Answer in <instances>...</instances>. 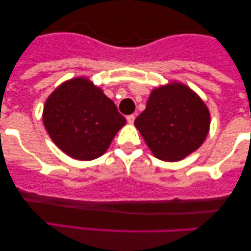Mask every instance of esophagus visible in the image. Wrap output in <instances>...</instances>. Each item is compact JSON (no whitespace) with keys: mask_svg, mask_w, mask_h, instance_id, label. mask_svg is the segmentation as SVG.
Segmentation results:
<instances>
[{"mask_svg":"<svg viewBox=\"0 0 251 251\" xmlns=\"http://www.w3.org/2000/svg\"><path fill=\"white\" fill-rule=\"evenodd\" d=\"M134 119H135V117L133 116V114H129V116L126 117V120H127L128 124H133Z\"/></svg>","mask_w":251,"mask_h":251,"instance_id":"esophagus-1","label":"esophagus"}]
</instances>
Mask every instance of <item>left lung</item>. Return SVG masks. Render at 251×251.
Instances as JSON below:
<instances>
[{"label":"left lung","instance_id":"8db88e82","mask_svg":"<svg viewBox=\"0 0 251 251\" xmlns=\"http://www.w3.org/2000/svg\"><path fill=\"white\" fill-rule=\"evenodd\" d=\"M134 125L155 157L176 162L203 144L210 114L197 94L181 83H174L152 91Z\"/></svg>","mask_w":251,"mask_h":251}]
</instances>
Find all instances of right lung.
Returning a JSON list of instances; mask_svg holds the SVG:
<instances>
[{
	"instance_id": "right-lung-1",
	"label": "right lung",
	"mask_w": 251,
	"mask_h": 251,
	"mask_svg": "<svg viewBox=\"0 0 251 251\" xmlns=\"http://www.w3.org/2000/svg\"><path fill=\"white\" fill-rule=\"evenodd\" d=\"M125 123L114 102L82 77L59 86L43 108V124L51 140L79 160L96 159L105 153Z\"/></svg>"
}]
</instances>
